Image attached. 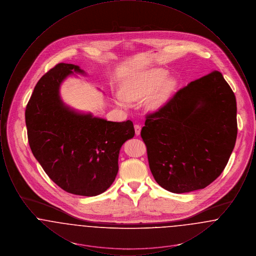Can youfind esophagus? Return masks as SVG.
Listing matches in <instances>:
<instances>
[{
	"label": "esophagus",
	"mask_w": 256,
	"mask_h": 256,
	"mask_svg": "<svg viewBox=\"0 0 256 256\" xmlns=\"http://www.w3.org/2000/svg\"><path fill=\"white\" fill-rule=\"evenodd\" d=\"M134 130H135V134L136 135H139L141 132V126L140 124H134Z\"/></svg>",
	"instance_id": "34e87169"
}]
</instances>
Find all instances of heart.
<instances>
[{
	"instance_id": "heart-1",
	"label": "heart",
	"mask_w": 256,
	"mask_h": 256,
	"mask_svg": "<svg viewBox=\"0 0 256 256\" xmlns=\"http://www.w3.org/2000/svg\"><path fill=\"white\" fill-rule=\"evenodd\" d=\"M169 73L164 69H150L134 74L128 76L122 84V92L115 95L116 102L122 108H128L130 100L146 97L148 110L159 108L170 97L176 87V80L172 78H167Z\"/></svg>"
}]
</instances>
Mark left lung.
<instances>
[{
	"label": "left lung",
	"mask_w": 256,
	"mask_h": 256,
	"mask_svg": "<svg viewBox=\"0 0 256 256\" xmlns=\"http://www.w3.org/2000/svg\"><path fill=\"white\" fill-rule=\"evenodd\" d=\"M236 114L230 86L219 71H212L146 115L141 137L156 182L176 194L213 182L235 146Z\"/></svg>",
	"instance_id": "1"
}]
</instances>
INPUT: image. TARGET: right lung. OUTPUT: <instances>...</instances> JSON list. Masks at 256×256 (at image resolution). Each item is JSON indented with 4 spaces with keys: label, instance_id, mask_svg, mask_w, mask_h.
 <instances>
[{
    "label": "right lung",
    "instance_id": "1",
    "mask_svg": "<svg viewBox=\"0 0 256 256\" xmlns=\"http://www.w3.org/2000/svg\"><path fill=\"white\" fill-rule=\"evenodd\" d=\"M78 66L58 63L37 82L26 108L30 150L50 178L74 195L93 196L115 180L122 144L134 136V124L110 122L65 106L62 82Z\"/></svg>",
    "mask_w": 256,
    "mask_h": 256
}]
</instances>
